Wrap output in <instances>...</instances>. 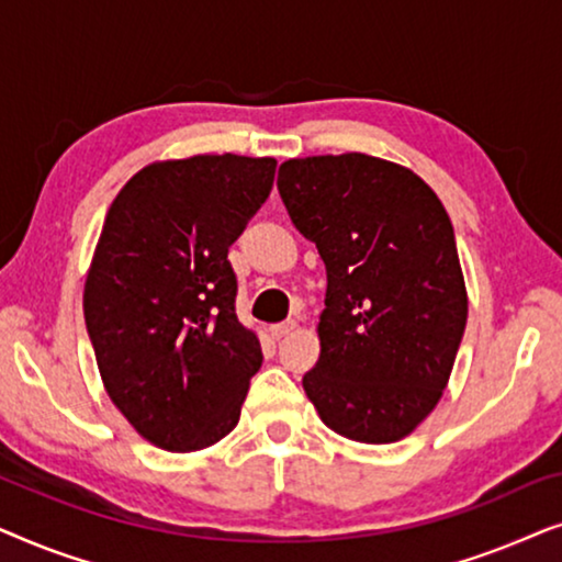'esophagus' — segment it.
I'll list each match as a JSON object with an SVG mask.
<instances>
[{
    "mask_svg": "<svg viewBox=\"0 0 562 562\" xmlns=\"http://www.w3.org/2000/svg\"><path fill=\"white\" fill-rule=\"evenodd\" d=\"M296 329V322L289 319V322H281V325H273L271 327V337L273 340H283V337H289L291 333Z\"/></svg>",
    "mask_w": 562,
    "mask_h": 562,
    "instance_id": "1",
    "label": "esophagus"
}]
</instances>
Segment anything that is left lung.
<instances>
[{
	"label": "left lung",
	"mask_w": 562,
	"mask_h": 562,
	"mask_svg": "<svg viewBox=\"0 0 562 562\" xmlns=\"http://www.w3.org/2000/svg\"><path fill=\"white\" fill-rule=\"evenodd\" d=\"M276 183L327 268L306 396L348 440H402L440 402L468 319L448 212L417 173L366 153L291 158Z\"/></svg>",
	"instance_id": "obj_1"
}]
</instances>
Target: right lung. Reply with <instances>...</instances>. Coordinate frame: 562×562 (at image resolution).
<instances>
[{"instance_id":"right-lung-1","label":"right lung","mask_w":562,"mask_h":562,"mask_svg":"<svg viewBox=\"0 0 562 562\" xmlns=\"http://www.w3.org/2000/svg\"><path fill=\"white\" fill-rule=\"evenodd\" d=\"M276 160L191 156L137 171L106 212L83 319L112 404L171 452L220 442L263 363L235 314L227 250L273 187Z\"/></svg>"}]
</instances>
